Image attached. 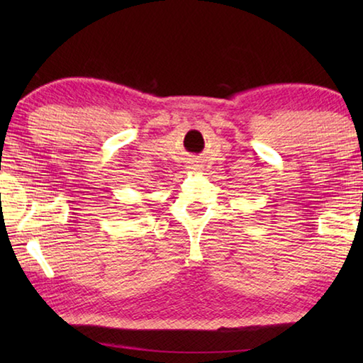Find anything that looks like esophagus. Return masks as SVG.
<instances>
[{
  "label": "esophagus",
  "mask_w": 363,
  "mask_h": 363,
  "mask_svg": "<svg viewBox=\"0 0 363 363\" xmlns=\"http://www.w3.org/2000/svg\"><path fill=\"white\" fill-rule=\"evenodd\" d=\"M187 168H189V171H192V173H199V171L201 169V167L196 162H190Z\"/></svg>",
  "instance_id": "obj_1"
}]
</instances>
